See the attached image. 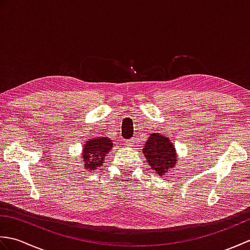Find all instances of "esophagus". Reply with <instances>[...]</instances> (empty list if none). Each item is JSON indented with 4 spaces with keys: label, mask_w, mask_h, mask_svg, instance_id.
Returning a JSON list of instances; mask_svg holds the SVG:
<instances>
[{
    "label": "esophagus",
    "mask_w": 250,
    "mask_h": 250,
    "mask_svg": "<svg viewBox=\"0 0 250 250\" xmlns=\"http://www.w3.org/2000/svg\"><path fill=\"white\" fill-rule=\"evenodd\" d=\"M125 144L128 147H133L134 144H135V141L134 140H129V141L125 142Z\"/></svg>",
    "instance_id": "esophagus-1"
}]
</instances>
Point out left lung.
<instances>
[{"instance_id":"8db88e82","label":"left lung","mask_w":250,"mask_h":250,"mask_svg":"<svg viewBox=\"0 0 250 250\" xmlns=\"http://www.w3.org/2000/svg\"><path fill=\"white\" fill-rule=\"evenodd\" d=\"M143 153L147 159L150 169L155 171L158 176H162L167 171H174L178 158L176 150L168 137L152 133L143 148Z\"/></svg>"}]
</instances>
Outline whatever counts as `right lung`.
I'll return each mask as SVG.
<instances>
[{
	"label": "right lung",
	"instance_id": "1",
	"mask_svg": "<svg viewBox=\"0 0 250 250\" xmlns=\"http://www.w3.org/2000/svg\"><path fill=\"white\" fill-rule=\"evenodd\" d=\"M111 147H113V142L105 136L88 140L83 146L82 156L84 167L93 171L97 167L103 166L105 157L108 155Z\"/></svg>",
	"mask_w": 250,
	"mask_h": 250
}]
</instances>
